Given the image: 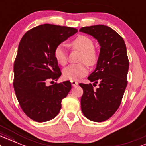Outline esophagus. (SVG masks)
Returning <instances> with one entry per match:
<instances>
[{"mask_svg": "<svg viewBox=\"0 0 146 146\" xmlns=\"http://www.w3.org/2000/svg\"><path fill=\"white\" fill-rule=\"evenodd\" d=\"M71 83H72V85L73 87H75V86H76V85H78V82L75 81V80H71Z\"/></svg>", "mask_w": 146, "mask_h": 146, "instance_id": "esophagus-1", "label": "esophagus"}]
</instances>
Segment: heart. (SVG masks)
Segmentation results:
<instances>
[{"instance_id": "b5f03b06", "label": "heart", "mask_w": 146, "mask_h": 146, "mask_svg": "<svg viewBox=\"0 0 146 146\" xmlns=\"http://www.w3.org/2000/svg\"><path fill=\"white\" fill-rule=\"evenodd\" d=\"M70 47L82 52L78 64H71L63 70L64 78L76 80L86 76L88 73V66H96L100 59V54L94 48V43L92 39L85 35H79L72 41ZM54 56L58 64L65 66L68 61L67 52L63 44L56 46L54 51Z\"/></svg>"}]
</instances>
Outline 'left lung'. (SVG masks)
Instances as JSON below:
<instances>
[{"mask_svg": "<svg viewBox=\"0 0 146 146\" xmlns=\"http://www.w3.org/2000/svg\"><path fill=\"white\" fill-rule=\"evenodd\" d=\"M79 31L93 36L100 46L96 68L87 78L94 83L79 85L83 90L80 100L83 115L91 121L102 122L117 110L127 86L129 61L126 44L117 32L105 25L82 27ZM96 83L99 87L95 90L93 85Z\"/></svg>", "mask_w": 146, "mask_h": 146, "instance_id": "1", "label": "left lung"}]
</instances>
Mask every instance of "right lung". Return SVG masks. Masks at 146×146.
Instances as JSON below:
<instances>
[{
    "mask_svg": "<svg viewBox=\"0 0 146 146\" xmlns=\"http://www.w3.org/2000/svg\"><path fill=\"white\" fill-rule=\"evenodd\" d=\"M78 31L50 24L34 27L24 35L14 61L13 87L20 107L29 118L44 122L57 115L61 100L72 88L68 80H57L61 72L54 56L56 46Z\"/></svg>",
    "mask_w": 146,
    "mask_h": 146,
    "instance_id": "1",
    "label": "right lung"
}]
</instances>
